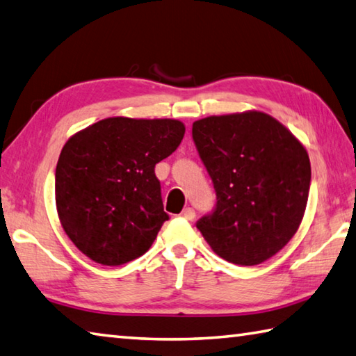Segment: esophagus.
Masks as SVG:
<instances>
[{
	"label": "esophagus",
	"mask_w": 356,
	"mask_h": 356,
	"mask_svg": "<svg viewBox=\"0 0 356 356\" xmlns=\"http://www.w3.org/2000/svg\"><path fill=\"white\" fill-rule=\"evenodd\" d=\"M181 217L186 218V220H193V218H195V211H193L192 207H186V209L181 212Z\"/></svg>",
	"instance_id": "esophagus-1"
}]
</instances>
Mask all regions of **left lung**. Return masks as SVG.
<instances>
[{"label":"left lung","instance_id":"obj_1","mask_svg":"<svg viewBox=\"0 0 356 356\" xmlns=\"http://www.w3.org/2000/svg\"><path fill=\"white\" fill-rule=\"evenodd\" d=\"M217 206L197 227L212 251L252 266L273 257L298 232L310 191L302 143L264 111L209 116L192 125Z\"/></svg>","mask_w":356,"mask_h":356}]
</instances>
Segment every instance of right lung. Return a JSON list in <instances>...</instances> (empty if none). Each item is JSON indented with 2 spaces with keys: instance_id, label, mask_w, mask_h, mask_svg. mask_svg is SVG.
<instances>
[{
  "instance_id": "add662e5",
  "label": "right lung",
  "mask_w": 356,
  "mask_h": 356,
  "mask_svg": "<svg viewBox=\"0 0 356 356\" xmlns=\"http://www.w3.org/2000/svg\"><path fill=\"white\" fill-rule=\"evenodd\" d=\"M186 131L177 119L106 118L72 135L56 169V206L86 257L118 266L150 250L164 212L155 165Z\"/></svg>"
}]
</instances>
